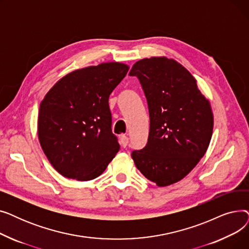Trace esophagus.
<instances>
[{"mask_svg":"<svg viewBox=\"0 0 249 249\" xmlns=\"http://www.w3.org/2000/svg\"><path fill=\"white\" fill-rule=\"evenodd\" d=\"M120 142H121V144H122L123 147H126L128 145V143H129V138L126 135H121L120 136Z\"/></svg>","mask_w":249,"mask_h":249,"instance_id":"34e87169","label":"esophagus"}]
</instances>
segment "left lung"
Returning <instances> with one entry per match:
<instances>
[{
	"instance_id": "8db88e82",
	"label": "left lung",
	"mask_w": 249,
	"mask_h": 249,
	"mask_svg": "<svg viewBox=\"0 0 249 249\" xmlns=\"http://www.w3.org/2000/svg\"><path fill=\"white\" fill-rule=\"evenodd\" d=\"M129 75L137 76L149 110L146 146L131 154L140 173L159 187L184 178L210 144L214 117L197 81L180 63L164 56L143 58Z\"/></svg>"
}]
</instances>
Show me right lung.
<instances>
[{
	"instance_id": "1",
	"label": "right lung",
	"mask_w": 249,
	"mask_h": 249,
	"mask_svg": "<svg viewBox=\"0 0 249 249\" xmlns=\"http://www.w3.org/2000/svg\"><path fill=\"white\" fill-rule=\"evenodd\" d=\"M129 67L104 62L73 71L52 87L40 103L37 132L47 160L63 177L98 178L119 151L112 133L109 97Z\"/></svg>"
}]
</instances>
